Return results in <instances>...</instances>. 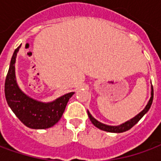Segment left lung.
Wrapping results in <instances>:
<instances>
[{
  "label": "left lung",
  "instance_id": "left-lung-1",
  "mask_svg": "<svg viewBox=\"0 0 161 161\" xmlns=\"http://www.w3.org/2000/svg\"><path fill=\"white\" fill-rule=\"evenodd\" d=\"M153 100V88L152 85L151 97H150V100H149L148 103L146 106V108H144L141 113H139L136 116H135L134 118H132L131 120L126 121L125 123L120 125V126H108V125L103 124L101 122H99L98 121H97L94 117H92V115L90 114V112L89 111H88V115H89V117H90V120H91V122H92L97 128H100V129L103 130V131L110 132V133H122V132L128 131L130 128H133V127H134V126L142 118V116L145 115L146 113L149 110V108H150L151 105H152Z\"/></svg>",
  "mask_w": 161,
  "mask_h": 161
}]
</instances>
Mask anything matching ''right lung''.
<instances>
[{"mask_svg":"<svg viewBox=\"0 0 161 161\" xmlns=\"http://www.w3.org/2000/svg\"><path fill=\"white\" fill-rule=\"evenodd\" d=\"M19 47L13 54L5 80V97L12 111L26 127L45 129L53 127L59 121L66 104L74 92H70L53 103H44L35 101L23 93L15 79V58Z\"/></svg>","mask_w":161,"mask_h":161,"instance_id":"1","label":"right lung"}]
</instances>
